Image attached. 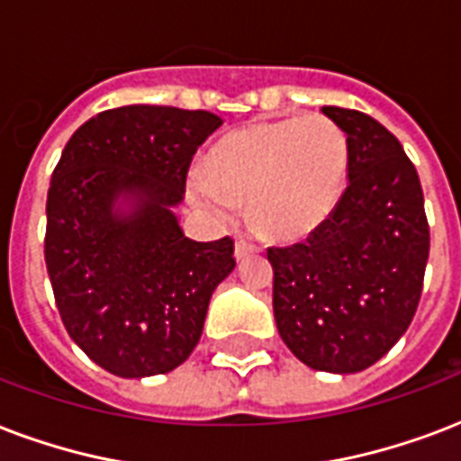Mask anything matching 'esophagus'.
I'll use <instances>...</instances> for the list:
<instances>
[{
    "label": "esophagus",
    "mask_w": 461,
    "mask_h": 461,
    "mask_svg": "<svg viewBox=\"0 0 461 461\" xmlns=\"http://www.w3.org/2000/svg\"><path fill=\"white\" fill-rule=\"evenodd\" d=\"M258 251V246L256 244H249V241H244V239H239L237 246H234V256H237V261H241V258H246V256H251Z\"/></svg>",
    "instance_id": "obj_1"
}]
</instances>
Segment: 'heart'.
Here are the masks:
<instances>
[{
	"mask_svg": "<svg viewBox=\"0 0 461 461\" xmlns=\"http://www.w3.org/2000/svg\"><path fill=\"white\" fill-rule=\"evenodd\" d=\"M348 178L346 132L321 113L256 122L222 137L205 157L191 195L230 220L249 203L266 237L304 239L336 212Z\"/></svg>",
	"mask_w": 461,
	"mask_h": 461,
	"instance_id": "obj_1",
	"label": "heart"
}]
</instances>
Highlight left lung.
<instances>
[{
	"instance_id": "left-lung-1",
	"label": "left lung",
	"mask_w": 461,
	"mask_h": 461,
	"mask_svg": "<svg viewBox=\"0 0 461 461\" xmlns=\"http://www.w3.org/2000/svg\"><path fill=\"white\" fill-rule=\"evenodd\" d=\"M348 137V188L324 227L270 246L280 339L319 372L353 375L386 356L423 293L430 230L416 167L389 130L324 105Z\"/></svg>"
}]
</instances>
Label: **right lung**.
I'll return each mask as SVG.
<instances>
[{"label": "right lung", "mask_w": 461, "mask_h": 461, "mask_svg": "<svg viewBox=\"0 0 461 461\" xmlns=\"http://www.w3.org/2000/svg\"><path fill=\"white\" fill-rule=\"evenodd\" d=\"M222 125L210 111L121 105L86 121L48 191L45 266L67 333L111 375L176 370L198 346L234 241H193L174 207L193 154Z\"/></svg>", "instance_id": "obj_1"}]
</instances>
